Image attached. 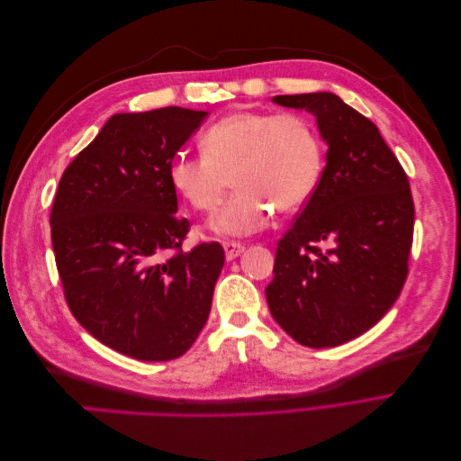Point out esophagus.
I'll return each instance as SVG.
<instances>
[{
	"label": "esophagus",
	"instance_id": "obj_1",
	"mask_svg": "<svg viewBox=\"0 0 461 461\" xmlns=\"http://www.w3.org/2000/svg\"><path fill=\"white\" fill-rule=\"evenodd\" d=\"M222 249H225L227 261H232L244 252V246L239 244V242H222Z\"/></svg>",
	"mask_w": 461,
	"mask_h": 461
}]
</instances>
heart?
Returning <instances> with one entry per match:
<instances>
[{
	"instance_id": "1",
	"label": "heart",
	"mask_w": 461,
	"mask_h": 461,
	"mask_svg": "<svg viewBox=\"0 0 461 461\" xmlns=\"http://www.w3.org/2000/svg\"><path fill=\"white\" fill-rule=\"evenodd\" d=\"M202 156L178 153L169 178L198 212H213L229 188L236 192L212 217L209 227L225 239L249 236L273 209L296 212L315 192L323 169V144L313 122L300 113L234 111L209 127Z\"/></svg>"
}]
</instances>
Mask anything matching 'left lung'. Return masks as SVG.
<instances>
[{
	"instance_id": "obj_1",
	"label": "left lung",
	"mask_w": 461,
	"mask_h": 461,
	"mask_svg": "<svg viewBox=\"0 0 461 461\" xmlns=\"http://www.w3.org/2000/svg\"><path fill=\"white\" fill-rule=\"evenodd\" d=\"M273 104L312 113L329 149L315 192L276 246L265 296L288 337L334 348L379 323L406 283L410 183L379 129L337 94L275 95Z\"/></svg>"
}]
</instances>
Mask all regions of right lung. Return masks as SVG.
<instances>
[{
	"mask_svg": "<svg viewBox=\"0 0 461 461\" xmlns=\"http://www.w3.org/2000/svg\"><path fill=\"white\" fill-rule=\"evenodd\" d=\"M207 111L115 113L67 167L51 207L65 300L94 339L122 356L169 361L198 339L225 263L219 242L183 252L169 167Z\"/></svg>",
	"mask_w": 461,
	"mask_h": 461,
	"instance_id": "1",
	"label": "right lung"
}]
</instances>
